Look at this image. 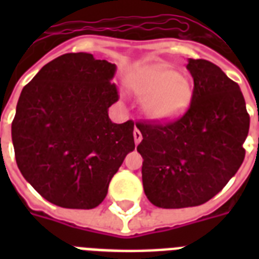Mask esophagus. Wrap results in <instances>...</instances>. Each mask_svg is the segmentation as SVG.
Instances as JSON below:
<instances>
[{
	"label": "esophagus",
	"mask_w": 259,
	"mask_h": 259,
	"mask_svg": "<svg viewBox=\"0 0 259 259\" xmlns=\"http://www.w3.org/2000/svg\"><path fill=\"white\" fill-rule=\"evenodd\" d=\"M133 136H134V142H136V145H138V144H140V142H141V140H142V134H141V132L137 129V127L134 129Z\"/></svg>",
	"instance_id": "esophagus-1"
}]
</instances>
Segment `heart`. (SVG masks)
Listing matches in <instances>:
<instances>
[{
	"label": "heart",
	"instance_id": "heart-1",
	"mask_svg": "<svg viewBox=\"0 0 259 259\" xmlns=\"http://www.w3.org/2000/svg\"><path fill=\"white\" fill-rule=\"evenodd\" d=\"M136 91L145 98L148 115L156 121H169L183 114L192 98V87L187 78L165 66L150 68L140 76Z\"/></svg>",
	"mask_w": 259,
	"mask_h": 259
}]
</instances>
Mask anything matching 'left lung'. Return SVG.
<instances>
[{
    "instance_id": "left-lung-1",
    "label": "left lung",
    "mask_w": 259,
    "mask_h": 259,
    "mask_svg": "<svg viewBox=\"0 0 259 259\" xmlns=\"http://www.w3.org/2000/svg\"><path fill=\"white\" fill-rule=\"evenodd\" d=\"M193 78L188 110L175 121L138 122L137 146L146 197L160 208L204 204L243 162L250 126L238 83L213 63L189 59Z\"/></svg>"
}]
</instances>
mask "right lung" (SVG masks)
Wrapping results in <instances>:
<instances>
[{
  "label": "right lung",
  "instance_id": "obj_1",
  "mask_svg": "<svg viewBox=\"0 0 259 259\" xmlns=\"http://www.w3.org/2000/svg\"><path fill=\"white\" fill-rule=\"evenodd\" d=\"M115 64L91 54H66L42 67L18 98L12 122L16 162L46 200L91 209L134 150V122L114 123L119 99Z\"/></svg>",
  "mask_w": 259,
  "mask_h": 259
}]
</instances>
